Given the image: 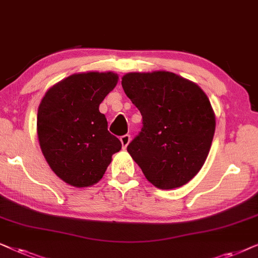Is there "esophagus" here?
I'll use <instances>...</instances> for the list:
<instances>
[{
    "label": "esophagus",
    "mask_w": 258,
    "mask_h": 258,
    "mask_svg": "<svg viewBox=\"0 0 258 258\" xmlns=\"http://www.w3.org/2000/svg\"><path fill=\"white\" fill-rule=\"evenodd\" d=\"M120 142H121V145L123 149H126L127 145L130 144V142H131V137H130V135H125V136L120 137Z\"/></svg>",
    "instance_id": "esophagus-1"
}]
</instances>
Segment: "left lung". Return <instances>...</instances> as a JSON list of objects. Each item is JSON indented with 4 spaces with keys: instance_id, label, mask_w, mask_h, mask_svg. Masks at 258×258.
I'll use <instances>...</instances> for the list:
<instances>
[{
    "instance_id": "left-lung-1",
    "label": "left lung",
    "mask_w": 258,
    "mask_h": 258,
    "mask_svg": "<svg viewBox=\"0 0 258 258\" xmlns=\"http://www.w3.org/2000/svg\"><path fill=\"white\" fill-rule=\"evenodd\" d=\"M121 85L143 116L128 153L156 187L183 186L202 169L214 139L215 113L207 94L164 71L128 73Z\"/></svg>"
}]
</instances>
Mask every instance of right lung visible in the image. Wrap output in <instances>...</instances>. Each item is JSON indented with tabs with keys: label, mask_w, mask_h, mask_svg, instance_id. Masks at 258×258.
I'll list each match as a JSON object with an SVG mask.
<instances>
[{
	"label": "right lung",
	"mask_w": 258,
	"mask_h": 258,
	"mask_svg": "<svg viewBox=\"0 0 258 258\" xmlns=\"http://www.w3.org/2000/svg\"><path fill=\"white\" fill-rule=\"evenodd\" d=\"M107 72L73 74L44 94L37 111V137L47 163L57 177L77 187L104 176L121 143L107 130L99 105L115 87Z\"/></svg>",
	"instance_id": "add662e5"
}]
</instances>
